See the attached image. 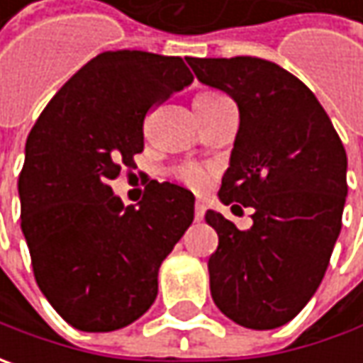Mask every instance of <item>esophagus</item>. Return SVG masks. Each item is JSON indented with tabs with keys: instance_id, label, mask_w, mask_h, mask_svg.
I'll return each instance as SVG.
<instances>
[{
	"instance_id": "34e87169",
	"label": "esophagus",
	"mask_w": 363,
	"mask_h": 363,
	"mask_svg": "<svg viewBox=\"0 0 363 363\" xmlns=\"http://www.w3.org/2000/svg\"><path fill=\"white\" fill-rule=\"evenodd\" d=\"M203 210H206V206H203L202 202L196 203V220H198V222L203 218Z\"/></svg>"
}]
</instances>
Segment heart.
Here are the masks:
<instances>
[{
	"instance_id": "b5f03b06",
	"label": "heart",
	"mask_w": 363,
	"mask_h": 363,
	"mask_svg": "<svg viewBox=\"0 0 363 363\" xmlns=\"http://www.w3.org/2000/svg\"><path fill=\"white\" fill-rule=\"evenodd\" d=\"M214 96H220V94H218V92H202V94H198L196 99H214ZM186 182L191 184V186H203L206 177H203L202 172H198V169H189V172H186Z\"/></svg>"
}]
</instances>
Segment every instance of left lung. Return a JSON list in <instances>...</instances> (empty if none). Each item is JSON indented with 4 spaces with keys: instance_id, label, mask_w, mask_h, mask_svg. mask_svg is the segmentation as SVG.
I'll use <instances>...</instances> for the list:
<instances>
[{
    "instance_id": "8db88e82",
    "label": "left lung",
    "mask_w": 363,
    "mask_h": 363,
    "mask_svg": "<svg viewBox=\"0 0 363 363\" xmlns=\"http://www.w3.org/2000/svg\"><path fill=\"white\" fill-rule=\"evenodd\" d=\"M198 80L226 92L240 125L218 198L252 208L240 230L216 210L208 260L216 307L248 329L289 323L315 295L342 230L347 155L328 113L299 78L252 58H188Z\"/></svg>"
}]
</instances>
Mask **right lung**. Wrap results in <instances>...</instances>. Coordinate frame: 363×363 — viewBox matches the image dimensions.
Instances as JSON below:
<instances>
[{"label": "right lung", "mask_w": 363, "mask_h": 363, "mask_svg": "<svg viewBox=\"0 0 363 363\" xmlns=\"http://www.w3.org/2000/svg\"><path fill=\"white\" fill-rule=\"evenodd\" d=\"M179 56L103 52L54 94L26 141L18 182L35 283L66 323L115 331L157 297V272L194 222V194L147 184L125 206L111 182L143 151L153 105L191 84Z\"/></svg>", "instance_id": "right-lung-1"}]
</instances>
